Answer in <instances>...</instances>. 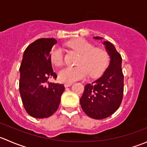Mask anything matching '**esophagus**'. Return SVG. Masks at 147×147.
Masks as SVG:
<instances>
[{
	"label": "esophagus",
	"instance_id": "esophagus-1",
	"mask_svg": "<svg viewBox=\"0 0 147 147\" xmlns=\"http://www.w3.org/2000/svg\"><path fill=\"white\" fill-rule=\"evenodd\" d=\"M72 84V83H65V87H68L69 86H71Z\"/></svg>",
	"mask_w": 147,
	"mask_h": 147
}]
</instances>
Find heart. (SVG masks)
Wrapping results in <instances>:
<instances>
[{
    "mask_svg": "<svg viewBox=\"0 0 147 147\" xmlns=\"http://www.w3.org/2000/svg\"><path fill=\"white\" fill-rule=\"evenodd\" d=\"M67 45L80 55L78 62L79 66L67 67L60 69L58 72L60 82L72 83L84 79L88 73L91 78H97L103 73L109 63V55L106 50L94 47L90 42L83 38L70 40ZM50 60L53 65L55 66L63 65V52L59 46L53 47L51 50Z\"/></svg>",
    "mask_w": 147,
    "mask_h": 147,
    "instance_id": "1",
    "label": "heart"
}]
</instances>
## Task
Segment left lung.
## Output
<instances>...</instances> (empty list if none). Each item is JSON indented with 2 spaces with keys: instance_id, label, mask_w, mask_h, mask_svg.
Listing matches in <instances>:
<instances>
[{
  "instance_id": "obj_1",
  "label": "left lung",
  "mask_w": 147,
  "mask_h": 147,
  "mask_svg": "<svg viewBox=\"0 0 147 147\" xmlns=\"http://www.w3.org/2000/svg\"><path fill=\"white\" fill-rule=\"evenodd\" d=\"M102 40L101 37H94ZM109 56V64L99 79L87 84L80 102L82 110L90 117L102 119L115 113L121 105L124 91L121 57L113 44L102 42Z\"/></svg>"
}]
</instances>
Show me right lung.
I'll use <instances>...</instances> for the list:
<instances>
[{
    "instance_id": "right-lung-1",
    "label": "right lung",
    "mask_w": 147,
    "mask_h": 147,
    "mask_svg": "<svg viewBox=\"0 0 147 147\" xmlns=\"http://www.w3.org/2000/svg\"><path fill=\"white\" fill-rule=\"evenodd\" d=\"M57 42L54 38H40L23 53L19 90L26 112L35 118H47L55 113L65 90L63 84L48 82L57 78L50 60V52Z\"/></svg>"
}]
</instances>
